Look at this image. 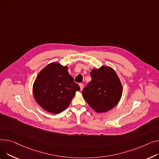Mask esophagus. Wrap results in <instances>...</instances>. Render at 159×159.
Masks as SVG:
<instances>
[{
	"instance_id": "1",
	"label": "esophagus",
	"mask_w": 159,
	"mask_h": 159,
	"mask_svg": "<svg viewBox=\"0 0 159 159\" xmlns=\"http://www.w3.org/2000/svg\"><path fill=\"white\" fill-rule=\"evenodd\" d=\"M79 86H80V90L82 91V90L83 89V88H84V84H79Z\"/></svg>"
}]
</instances>
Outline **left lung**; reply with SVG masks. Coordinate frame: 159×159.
<instances>
[{
	"label": "left lung",
	"instance_id": "obj_1",
	"mask_svg": "<svg viewBox=\"0 0 159 159\" xmlns=\"http://www.w3.org/2000/svg\"><path fill=\"white\" fill-rule=\"evenodd\" d=\"M90 75L91 80L82 90V97L96 112H107L121 99L123 87L120 80L109 66L93 69Z\"/></svg>",
	"mask_w": 159,
	"mask_h": 159
}]
</instances>
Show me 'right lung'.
Returning a JSON list of instances; mask_svg holds the SVG:
<instances>
[{
  "instance_id": "obj_1",
  "label": "right lung",
  "mask_w": 159,
  "mask_h": 159,
  "mask_svg": "<svg viewBox=\"0 0 159 159\" xmlns=\"http://www.w3.org/2000/svg\"><path fill=\"white\" fill-rule=\"evenodd\" d=\"M79 91L80 87L69 74L68 67L57 62L45 66L33 84L35 100L44 110L53 114L65 111Z\"/></svg>"
}]
</instances>
